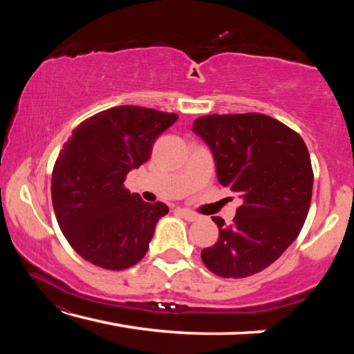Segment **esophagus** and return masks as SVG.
<instances>
[{
  "instance_id": "esophagus-1",
  "label": "esophagus",
  "mask_w": 354,
  "mask_h": 354,
  "mask_svg": "<svg viewBox=\"0 0 354 354\" xmlns=\"http://www.w3.org/2000/svg\"><path fill=\"white\" fill-rule=\"evenodd\" d=\"M179 214L183 215V217L187 220V221H195L196 218H198V215H196L195 212H192V211H189V209H179L178 211Z\"/></svg>"
}]
</instances>
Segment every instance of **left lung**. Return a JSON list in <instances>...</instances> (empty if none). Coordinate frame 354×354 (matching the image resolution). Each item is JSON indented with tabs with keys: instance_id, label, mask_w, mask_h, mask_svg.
I'll return each instance as SVG.
<instances>
[{
	"instance_id": "left-lung-1",
	"label": "left lung",
	"mask_w": 354,
	"mask_h": 354,
	"mask_svg": "<svg viewBox=\"0 0 354 354\" xmlns=\"http://www.w3.org/2000/svg\"><path fill=\"white\" fill-rule=\"evenodd\" d=\"M192 129L215 159L218 183L243 200L231 225L212 217L220 236L201 259L221 278H247L278 259L298 237L313 198L314 171L298 133L268 115L212 113Z\"/></svg>"
}]
</instances>
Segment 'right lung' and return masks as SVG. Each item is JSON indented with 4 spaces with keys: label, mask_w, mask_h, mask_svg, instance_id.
Here are the masks:
<instances>
[{
    "label": "right lung",
    "mask_w": 354,
    "mask_h": 354,
    "mask_svg": "<svg viewBox=\"0 0 354 354\" xmlns=\"http://www.w3.org/2000/svg\"><path fill=\"white\" fill-rule=\"evenodd\" d=\"M176 120V113L115 106L84 120L64 143L53 169V207L71 248L93 266L124 270L147 254L169 207L145 203L123 183Z\"/></svg>",
    "instance_id": "right-lung-1"
}]
</instances>
